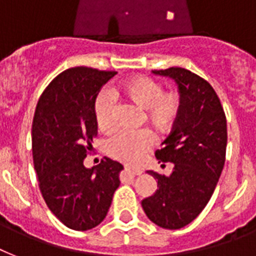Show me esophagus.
I'll return each instance as SVG.
<instances>
[{"mask_svg": "<svg viewBox=\"0 0 256 256\" xmlns=\"http://www.w3.org/2000/svg\"><path fill=\"white\" fill-rule=\"evenodd\" d=\"M124 170L130 172L132 175H140L142 174V170L140 168H130V166H124Z\"/></svg>", "mask_w": 256, "mask_h": 256, "instance_id": "34e87169", "label": "esophagus"}]
</instances>
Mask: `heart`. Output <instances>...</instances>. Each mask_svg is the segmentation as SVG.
<instances>
[{"mask_svg": "<svg viewBox=\"0 0 256 256\" xmlns=\"http://www.w3.org/2000/svg\"><path fill=\"white\" fill-rule=\"evenodd\" d=\"M118 94L142 108L144 120L158 132H166L172 128L182 110L180 94L178 92H164V86L152 78L142 76L128 78L120 84ZM94 116L100 130L106 132L112 128V98L108 92L96 96ZM152 142L154 136L144 128L136 132H118L108 138L106 150L120 162L136 164L152 148Z\"/></svg>", "mask_w": 256, "mask_h": 256, "instance_id": "1", "label": "heart"}]
</instances>
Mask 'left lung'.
I'll list each match as a JSON object with an SVG mask.
<instances>
[{
    "mask_svg": "<svg viewBox=\"0 0 256 256\" xmlns=\"http://www.w3.org/2000/svg\"><path fill=\"white\" fill-rule=\"evenodd\" d=\"M152 73L176 82L182 110L156 152L160 162L174 164L172 172L166 176L148 171L158 180V190L142 200V207L156 226L178 230L202 212L216 187L226 160V116L212 86L190 70L168 68Z\"/></svg>",
    "mask_w": 256,
    "mask_h": 256,
    "instance_id": "1",
    "label": "left lung"
}]
</instances>
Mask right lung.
<instances>
[{"label":"right lung","mask_w":256,"mask_h":256,"mask_svg":"<svg viewBox=\"0 0 256 256\" xmlns=\"http://www.w3.org/2000/svg\"><path fill=\"white\" fill-rule=\"evenodd\" d=\"M116 72L72 68L50 82L38 100L32 126L34 168L49 210L72 230L98 226L108 215L124 166L104 158L86 168L98 132L94 104Z\"/></svg>","instance_id":"1"}]
</instances>
